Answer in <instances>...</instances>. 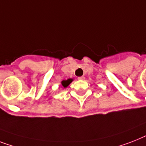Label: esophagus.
<instances>
[{"mask_svg":"<svg viewBox=\"0 0 146 146\" xmlns=\"http://www.w3.org/2000/svg\"><path fill=\"white\" fill-rule=\"evenodd\" d=\"M78 79H79V80H83V79H85V76L78 77Z\"/></svg>","mask_w":146,"mask_h":146,"instance_id":"1","label":"esophagus"}]
</instances>
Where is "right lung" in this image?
Wrapping results in <instances>:
<instances>
[{
    "instance_id": "right-lung-1",
    "label": "right lung",
    "mask_w": 146,
    "mask_h": 146,
    "mask_svg": "<svg viewBox=\"0 0 146 146\" xmlns=\"http://www.w3.org/2000/svg\"><path fill=\"white\" fill-rule=\"evenodd\" d=\"M71 82H72V79H67V80H64V81H62L61 84H62V85L64 86V87L66 88L69 85V84Z\"/></svg>"
}]
</instances>
